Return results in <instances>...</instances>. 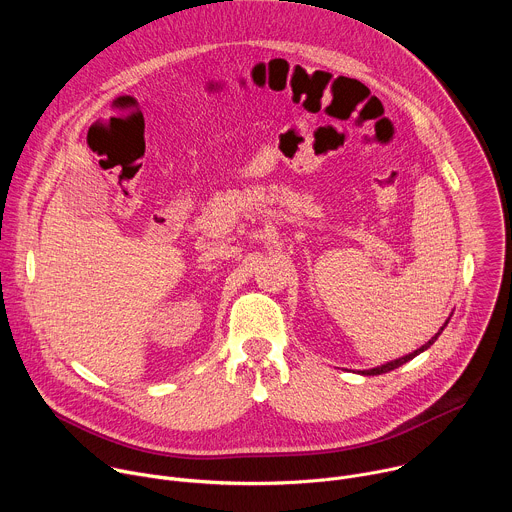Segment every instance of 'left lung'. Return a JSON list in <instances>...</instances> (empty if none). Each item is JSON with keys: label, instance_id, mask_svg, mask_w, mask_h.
<instances>
[{"label": "left lung", "instance_id": "1", "mask_svg": "<svg viewBox=\"0 0 512 512\" xmlns=\"http://www.w3.org/2000/svg\"><path fill=\"white\" fill-rule=\"evenodd\" d=\"M448 324V322H446ZM446 324L440 328V332H437L427 344H423L421 348H417L415 352H411V354H407V356H403V358H397V360H391V362H387V364H383V367H377V369H371V371H362L364 375H383V373H389V371H393V369H397V367H401V364H405V362H409L411 358H415L419 352H423V350H427L435 340H437V336H440L442 332H444V328H446Z\"/></svg>", "mask_w": 512, "mask_h": 512}]
</instances>
